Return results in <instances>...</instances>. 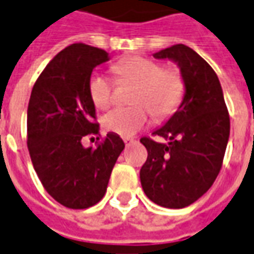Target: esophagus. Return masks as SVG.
<instances>
[{
	"mask_svg": "<svg viewBox=\"0 0 254 254\" xmlns=\"http://www.w3.org/2000/svg\"><path fill=\"white\" fill-rule=\"evenodd\" d=\"M123 141L126 145H130V144H135V142H137V141H135L134 138H124Z\"/></svg>",
	"mask_w": 254,
	"mask_h": 254,
	"instance_id": "esophagus-1",
	"label": "esophagus"
}]
</instances>
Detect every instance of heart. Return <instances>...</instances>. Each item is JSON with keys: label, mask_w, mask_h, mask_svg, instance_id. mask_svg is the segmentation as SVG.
<instances>
[{"label": "heart", "mask_w": 254, "mask_h": 254, "mask_svg": "<svg viewBox=\"0 0 254 254\" xmlns=\"http://www.w3.org/2000/svg\"><path fill=\"white\" fill-rule=\"evenodd\" d=\"M119 81L135 85L131 96L132 107H117L103 116L105 128L120 137H132L149 122V112L156 119H166L180 106L185 81L178 69L162 68L155 60L134 56L115 65ZM89 98L98 109L112 103V82L106 75L95 72L89 78Z\"/></svg>", "instance_id": "1"}]
</instances>
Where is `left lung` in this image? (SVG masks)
Here are the masks:
<instances>
[{
    "label": "left lung",
    "mask_w": 254,
    "mask_h": 254,
    "mask_svg": "<svg viewBox=\"0 0 254 254\" xmlns=\"http://www.w3.org/2000/svg\"><path fill=\"white\" fill-rule=\"evenodd\" d=\"M178 64L185 95L178 110L152 132L165 142L141 138L147 162L139 171L147 197L166 208H185L215 182L229 139V115L217 74L185 44L155 53Z\"/></svg>",
    "instance_id": "8db88e82"
}]
</instances>
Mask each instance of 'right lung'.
Returning <instances> with one entry per match:
<instances>
[{"label":"right lung","instance_id":"obj_1","mask_svg":"<svg viewBox=\"0 0 254 254\" xmlns=\"http://www.w3.org/2000/svg\"><path fill=\"white\" fill-rule=\"evenodd\" d=\"M109 60V53L98 47L71 44L47 64L29 99L28 148L33 168L46 191L72 210L103 198L124 149L115 132H107L98 148L82 145V137L99 132L89 78L93 68Z\"/></svg>","mask_w":254,"mask_h":254}]
</instances>
